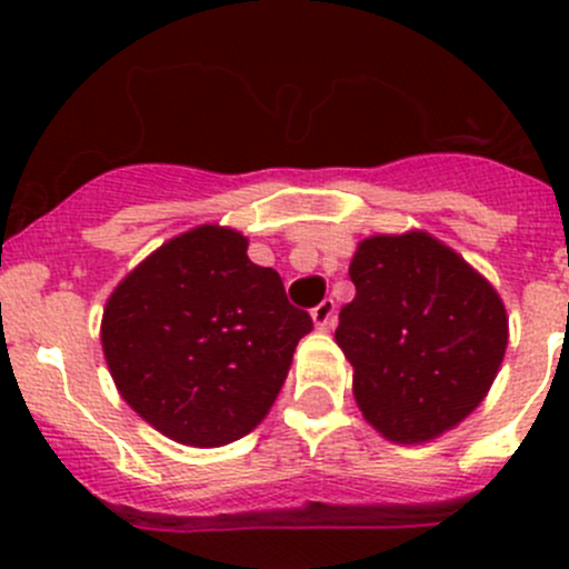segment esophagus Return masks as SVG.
Segmentation results:
<instances>
[{"label": "esophagus", "mask_w": 569, "mask_h": 569, "mask_svg": "<svg viewBox=\"0 0 569 569\" xmlns=\"http://www.w3.org/2000/svg\"><path fill=\"white\" fill-rule=\"evenodd\" d=\"M311 319H313V325H317V330H330V327L336 325V302L321 300L319 306L311 311Z\"/></svg>", "instance_id": "esophagus-1"}]
</instances>
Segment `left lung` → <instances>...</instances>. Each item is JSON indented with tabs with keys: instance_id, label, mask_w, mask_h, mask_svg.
<instances>
[{
	"instance_id": "8db88e82",
	"label": "left lung",
	"mask_w": 569,
	"mask_h": 569,
	"mask_svg": "<svg viewBox=\"0 0 569 569\" xmlns=\"http://www.w3.org/2000/svg\"><path fill=\"white\" fill-rule=\"evenodd\" d=\"M355 300L336 343L366 421L391 443H429L485 401L509 317L485 274L427 231L377 233L349 263Z\"/></svg>"
}]
</instances>
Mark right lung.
Here are the masks:
<instances>
[{"label":"right lung","mask_w":569,"mask_h":569,"mask_svg":"<svg viewBox=\"0 0 569 569\" xmlns=\"http://www.w3.org/2000/svg\"><path fill=\"white\" fill-rule=\"evenodd\" d=\"M306 311L248 237L198 226L137 263L109 295L101 347L114 388L157 432L194 449L244 438L278 399Z\"/></svg>","instance_id":"obj_1"}]
</instances>
